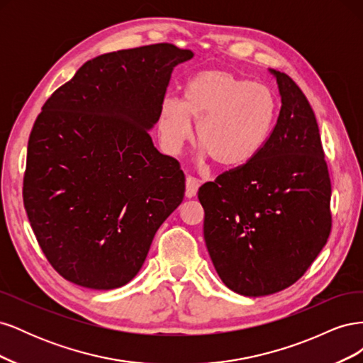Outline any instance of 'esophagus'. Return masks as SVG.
<instances>
[{"label":"esophagus","mask_w":363,"mask_h":363,"mask_svg":"<svg viewBox=\"0 0 363 363\" xmlns=\"http://www.w3.org/2000/svg\"><path fill=\"white\" fill-rule=\"evenodd\" d=\"M199 188H200V180L192 177V175H188V177H186V196H188V199H192V196L196 195Z\"/></svg>","instance_id":"34e87169"}]
</instances>
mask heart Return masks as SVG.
I'll return each instance as SVG.
<instances>
[{
    "label": "heart",
    "mask_w": 363,
    "mask_h": 363,
    "mask_svg": "<svg viewBox=\"0 0 363 363\" xmlns=\"http://www.w3.org/2000/svg\"><path fill=\"white\" fill-rule=\"evenodd\" d=\"M277 100L269 87L227 69H207L186 82L182 101L160 106L164 145L177 152L196 124V145L219 168H239L255 159L271 133Z\"/></svg>",
    "instance_id": "heart-1"
}]
</instances>
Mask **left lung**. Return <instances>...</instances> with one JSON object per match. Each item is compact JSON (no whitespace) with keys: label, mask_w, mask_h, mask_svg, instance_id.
Masks as SVG:
<instances>
[{"label":"left lung","mask_w":363,"mask_h":363,"mask_svg":"<svg viewBox=\"0 0 363 363\" xmlns=\"http://www.w3.org/2000/svg\"><path fill=\"white\" fill-rule=\"evenodd\" d=\"M271 72L281 107L265 145L199 191L213 267L227 288L245 296L289 288L332 230V183L315 113L289 75Z\"/></svg>","instance_id":"left-lung-1"}]
</instances>
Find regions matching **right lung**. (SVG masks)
I'll use <instances>...</instances> for the list:
<instances>
[{"label": "right lung", "instance_id": "obj_1", "mask_svg": "<svg viewBox=\"0 0 363 363\" xmlns=\"http://www.w3.org/2000/svg\"><path fill=\"white\" fill-rule=\"evenodd\" d=\"M191 50L155 43L87 60L31 128L24 207L63 279L107 291L144 265L159 227L184 196V174L148 130L175 65Z\"/></svg>", "mask_w": 363, "mask_h": 363}]
</instances>
